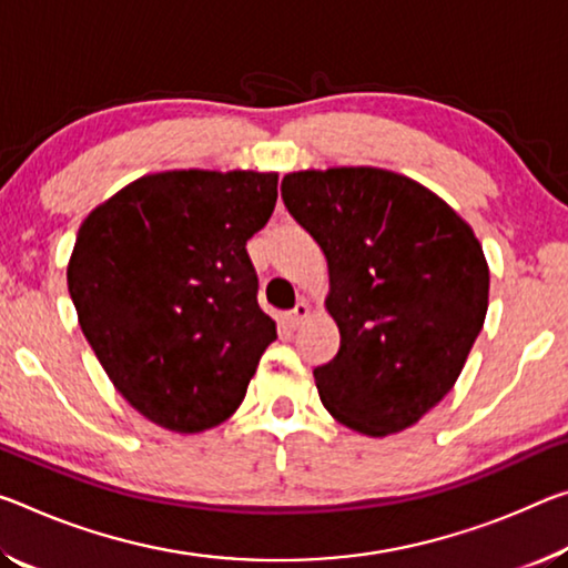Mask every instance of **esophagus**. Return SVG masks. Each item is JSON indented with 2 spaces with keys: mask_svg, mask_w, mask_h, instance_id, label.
Masks as SVG:
<instances>
[{
  "mask_svg": "<svg viewBox=\"0 0 568 568\" xmlns=\"http://www.w3.org/2000/svg\"><path fill=\"white\" fill-rule=\"evenodd\" d=\"M308 318H311V305L305 301H298V303H295V308L287 313L285 321H287V326H291V328H298Z\"/></svg>",
  "mask_w": 568,
  "mask_h": 568,
  "instance_id": "1",
  "label": "esophagus"
}]
</instances>
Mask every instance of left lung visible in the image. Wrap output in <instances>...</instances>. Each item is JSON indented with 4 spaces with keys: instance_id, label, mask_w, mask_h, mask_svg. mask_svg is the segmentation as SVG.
<instances>
[{
    "instance_id": "1",
    "label": "left lung",
    "mask_w": 568,
    "mask_h": 568,
    "mask_svg": "<svg viewBox=\"0 0 568 568\" xmlns=\"http://www.w3.org/2000/svg\"><path fill=\"white\" fill-rule=\"evenodd\" d=\"M281 192L328 263L341 346L313 372L323 407L366 437L417 425L455 386L488 313L473 227L427 186L376 166L293 171Z\"/></svg>"
}]
</instances>
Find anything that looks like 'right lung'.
Wrapping results in <instances>:
<instances>
[{"instance_id": "1", "label": "right lung", "mask_w": 568, "mask_h": 568, "mask_svg": "<svg viewBox=\"0 0 568 568\" xmlns=\"http://www.w3.org/2000/svg\"><path fill=\"white\" fill-rule=\"evenodd\" d=\"M275 202V171L174 169L123 186L80 224L68 263L78 323L154 425L196 435L245 399L277 338L247 255Z\"/></svg>"}]
</instances>
